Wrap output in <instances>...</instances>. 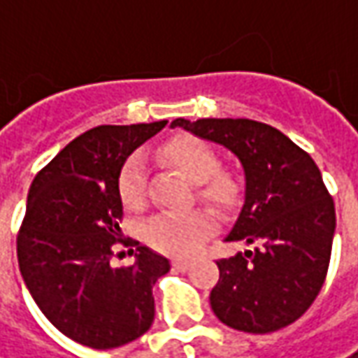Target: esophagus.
Masks as SVG:
<instances>
[{"mask_svg":"<svg viewBox=\"0 0 358 358\" xmlns=\"http://www.w3.org/2000/svg\"><path fill=\"white\" fill-rule=\"evenodd\" d=\"M190 266H192V260H188V258H176L174 260V268L180 272H186Z\"/></svg>","mask_w":358,"mask_h":358,"instance_id":"obj_1","label":"esophagus"}]
</instances>
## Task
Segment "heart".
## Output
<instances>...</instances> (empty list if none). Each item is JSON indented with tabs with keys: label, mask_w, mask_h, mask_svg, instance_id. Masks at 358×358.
I'll return each instance as SVG.
<instances>
[{
	"label": "heart",
	"mask_w": 358,
	"mask_h": 358,
	"mask_svg": "<svg viewBox=\"0 0 358 358\" xmlns=\"http://www.w3.org/2000/svg\"><path fill=\"white\" fill-rule=\"evenodd\" d=\"M162 156L184 178L198 184V196L210 204L222 206L236 196V180L230 172L216 170L218 158L208 144L196 136H176L162 146ZM117 190L124 206L138 210L146 202L148 170L142 154L128 156L117 174ZM210 232V220L202 212L172 214L162 212L150 218L144 236L150 246L168 255H190Z\"/></svg>",
	"instance_id": "1"
}]
</instances>
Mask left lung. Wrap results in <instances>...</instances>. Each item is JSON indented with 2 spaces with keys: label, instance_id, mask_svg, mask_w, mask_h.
<instances>
[{
  "label": "left lung",
  "instance_id": "1",
  "mask_svg": "<svg viewBox=\"0 0 358 358\" xmlns=\"http://www.w3.org/2000/svg\"><path fill=\"white\" fill-rule=\"evenodd\" d=\"M228 148L244 168V202L226 242L250 250L220 258L210 306L226 327L266 334L301 319L324 285L334 202L315 160L268 124L246 117L172 122Z\"/></svg>",
  "mask_w": 358,
  "mask_h": 358
}]
</instances>
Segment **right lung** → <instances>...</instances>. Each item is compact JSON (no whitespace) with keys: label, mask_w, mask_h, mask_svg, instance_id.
<instances>
[{"label":"right lung","mask_w":358,"mask_h":358,"mask_svg":"<svg viewBox=\"0 0 358 358\" xmlns=\"http://www.w3.org/2000/svg\"><path fill=\"white\" fill-rule=\"evenodd\" d=\"M168 122L92 128L31 182L17 260L27 290L59 333L90 349H116L154 322L152 287L168 258L140 246L132 266L110 260L124 238L117 174L124 160Z\"/></svg>","instance_id":"obj_1"}]
</instances>
